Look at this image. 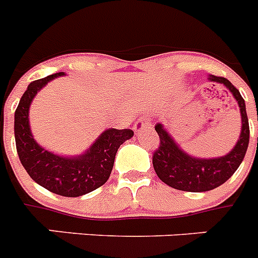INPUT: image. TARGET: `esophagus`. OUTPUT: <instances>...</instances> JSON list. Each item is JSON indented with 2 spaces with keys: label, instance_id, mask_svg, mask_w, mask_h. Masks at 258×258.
<instances>
[{
  "label": "esophagus",
  "instance_id": "obj_1",
  "mask_svg": "<svg viewBox=\"0 0 258 258\" xmlns=\"http://www.w3.org/2000/svg\"><path fill=\"white\" fill-rule=\"evenodd\" d=\"M147 128H151V124L145 120V118H142V119L139 120V122H136L135 126H134V131H135L136 134H139V132H142L143 130Z\"/></svg>",
  "mask_w": 258,
  "mask_h": 258
}]
</instances>
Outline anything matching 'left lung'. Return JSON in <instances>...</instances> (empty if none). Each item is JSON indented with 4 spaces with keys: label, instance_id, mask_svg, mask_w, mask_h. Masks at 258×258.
Masks as SVG:
<instances>
[{
    "label": "left lung",
    "instance_id": "1",
    "mask_svg": "<svg viewBox=\"0 0 258 258\" xmlns=\"http://www.w3.org/2000/svg\"><path fill=\"white\" fill-rule=\"evenodd\" d=\"M208 79L221 83L231 92L240 107L241 132L236 145L226 156L196 158L183 152L162 124L157 123L154 128L160 136V147L153 153L154 171L163 183L180 191L205 192L223 184L240 166L249 144V123L240 92L222 76L209 75Z\"/></svg>",
    "mask_w": 258,
    "mask_h": 258
}]
</instances>
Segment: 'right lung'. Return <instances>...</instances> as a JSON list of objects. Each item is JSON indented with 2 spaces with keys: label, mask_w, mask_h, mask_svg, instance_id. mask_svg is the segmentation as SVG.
Masks as SVG:
<instances>
[{
  "label": "right lung",
  "mask_w": 258,
  "mask_h": 258,
  "mask_svg": "<svg viewBox=\"0 0 258 258\" xmlns=\"http://www.w3.org/2000/svg\"><path fill=\"white\" fill-rule=\"evenodd\" d=\"M62 75L64 73L53 74L28 86L15 110V144L22 165L37 184L53 194L78 197L106 183L118 148L134 136V131L128 128L105 130L86 153L76 157L58 156L40 147L31 132L30 105L42 87Z\"/></svg>",
  "instance_id": "right-lung-1"
}]
</instances>
